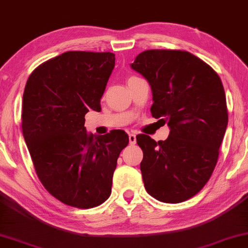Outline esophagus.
<instances>
[{"instance_id":"1","label":"esophagus","mask_w":248,"mask_h":248,"mask_svg":"<svg viewBox=\"0 0 248 248\" xmlns=\"http://www.w3.org/2000/svg\"><path fill=\"white\" fill-rule=\"evenodd\" d=\"M129 144H130V145H135V144H136V135L129 134Z\"/></svg>"}]
</instances>
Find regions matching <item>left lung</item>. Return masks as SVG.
I'll return each mask as SVG.
<instances>
[{"instance_id": "left-lung-1", "label": "left lung", "mask_w": 248, "mask_h": 248, "mask_svg": "<svg viewBox=\"0 0 248 248\" xmlns=\"http://www.w3.org/2000/svg\"><path fill=\"white\" fill-rule=\"evenodd\" d=\"M130 67L151 86L152 115L170 128L166 140L136 136L144 153L145 189L161 202H184L205 186L216 168L228 124L222 82L209 64L186 51L148 49Z\"/></svg>"}]
</instances>
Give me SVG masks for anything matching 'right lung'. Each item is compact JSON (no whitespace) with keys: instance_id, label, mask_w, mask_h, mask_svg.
<instances>
[{"instance_id":"obj_1","label":"right lung","mask_w":248,"mask_h":248,"mask_svg":"<svg viewBox=\"0 0 248 248\" xmlns=\"http://www.w3.org/2000/svg\"><path fill=\"white\" fill-rule=\"evenodd\" d=\"M114 63L110 52H64L36 68L25 87L22 134L36 173L52 196L78 209L108 199L129 143L124 130L94 136L85 128V114L101 111Z\"/></svg>"}]
</instances>
